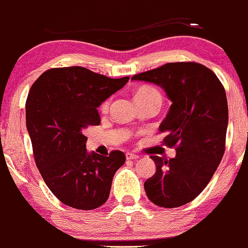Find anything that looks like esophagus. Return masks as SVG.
Returning <instances> with one entry per match:
<instances>
[{
  "instance_id": "34e87169",
  "label": "esophagus",
  "mask_w": 248,
  "mask_h": 248,
  "mask_svg": "<svg viewBox=\"0 0 248 248\" xmlns=\"http://www.w3.org/2000/svg\"><path fill=\"white\" fill-rule=\"evenodd\" d=\"M125 156H126V160H137V158L139 157L138 155L133 154V153H126V154H125Z\"/></svg>"
}]
</instances>
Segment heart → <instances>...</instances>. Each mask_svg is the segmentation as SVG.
<instances>
[{"mask_svg": "<svg viewBox=\"0 0 248 248\" xmlns=\"http://www.w3.org/2000/svg\"><path fill=\"white\" fill-rule=\"evenodd\" d=\"M134 97L139 105L142 103H149V102H160L162 103V95L156 88L151 86V85H141L136 90L134 93ZM110 105V100H106L100 107L101 111L106 112L108 111Z\"/></svg>", "mask_w": 248, "mask_h": 248, "instance_id": "obj_1", "label": "heart"}]
</instances>
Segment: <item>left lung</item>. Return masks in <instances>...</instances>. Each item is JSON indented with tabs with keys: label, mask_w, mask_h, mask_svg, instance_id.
Returning a JSON list of instances; mask_svg holds the SVG:
<instances>
[{
	"label": "left lung",
	"mask_w": 248,
	"mask_h": 248,
	"mask_svg": "<svg viewBox=\"0 0 248 248\" xmlns=\"http://www.w3.org/2000/svg\"><path fill=\"white\" fill-rule=\"evenodd\" d=\"M131 79L158 85L172 102L160 132L167 133L163 143L177 154L170 160L152 155L156 172L143 186L156 206H183L203 191L224 155L229 121L224 87L212 70L195 62L167 63Z\"/></svg>",
	"instance_id": "obj_1"
}]
</instances>
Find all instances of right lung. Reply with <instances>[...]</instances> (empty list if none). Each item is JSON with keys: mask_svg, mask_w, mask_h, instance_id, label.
<instances>
[{"mask_svg": "<svg viewBox=\"0 0 248 248\" xmlns=\"http://www.w3.org/2000/svg\"><path fill=\"white\" fill-rule=\"evenodd\" d=\"M82 66L54 68L34 81L26 100V126L36 167L61 202L92 210L108 200L115 172L125 163L121 151L108 156L86 151L84 132L99 125L97 107L129 81Z\"/></svg>", "mask_w": 248, "mask_h": 248, "instance_id": "obj_1", "label": "right lung"}]
</instances>
